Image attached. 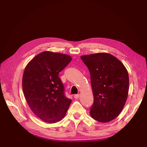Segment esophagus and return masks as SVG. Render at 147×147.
<instances>
[{"instance_id":"obj_1","label":"esophagus","mask_w":147,"mask_h":147,"mask_svg":"<svg viewBox=\"0 0 147 147\" xmlns=\"http://www.w3.org/2000/svg\"><path fill=\"white\" fill-rule=\"evenodd\" d=\"M74 98L78 99V98L80 97V95H79V94H76V95H74Z\"/></svg>"}]
</instances>
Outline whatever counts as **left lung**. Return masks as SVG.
<instances>
[{"instance_id": "left-lung-1", "label": "left lung", "mask_w": 147, "mask_h": 147, "mask_svg": "<svg viewBox=\"0 0 147 147\" xmlns=\"http://www.w3.org/2000/svg\"><path fill=\"white\" fill-rule=\"evenodd\" d=\"M88 68L93 91L92 118L101 123L114 119L124 107L129 91V76L124 64L114 55L100 52L81 56Z\"/></svg>"}]
</instances>
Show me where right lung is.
<instances>
[{"instance_id": "obj_1", "label": "right lung", "mask_w": 147, "mask_h": 147, "mask_svg": "<svg viewBox=\"0 0 147 147\" xmlns=\"http://www.w3.org/2000/svg\"><path fill=\"white\" fill-rule=\"evenodd\" d=\"M71 60L69 55L45 51L33 58L24 69V97L33 113L46 123L61 121L71 104V100L64 95L59 74Z\"/></svg>"}]
</instances>
